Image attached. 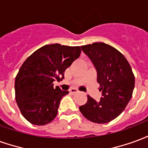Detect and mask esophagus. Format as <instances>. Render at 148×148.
Wrapping results in <instances>:
<instances>
[{"mask_svg": "<svg viewBox=\"0 0 148 148\" xmlns=\"http://www.w3.org/2000/svg\"><path fill=\"white\" fill-rule=\"evenodd\" d=\"M79 91L77 90V89H74V88H72V89H71L70 90V93H71V94H75V93H78Z\"/></svg>", "mask_w": 148, "mask_h": 148, "instance_id": "1", "label": "esophagus"}]
</instances>
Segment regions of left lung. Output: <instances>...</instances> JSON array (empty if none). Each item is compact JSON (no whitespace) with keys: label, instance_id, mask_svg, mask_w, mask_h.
I'll list each match as a JSON object with an SVG mask.
<instances>
[{"label":"left lung","instance_id":"left-lung-1","mask_svg":"<svg viewBox=\"0 0 148 148\" xmlns=\"http://www.w3.org/2000/svg\"><path fill=\"white\" fill-rule=\"evenodd\" d=\"M82 50L96 69L102 97L97 101L88 95L87 102L79 109L87 120L106 124L117 117L130 101L135 77L127 59L112 46L94 42L82 46Z\"/></svg>","mask_w":148,"mask_h":148}]
</instances>
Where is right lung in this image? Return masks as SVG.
<instances>
[{"label":"right lung","mask_w":148,"mask_h":148,"mask_svg":"<svg viewBox=\"0 0 148 148\" xmlns=\"http://www.w3.org/2000/svg\"><path fill=\"white\" fill-rule=\"evenodd\" d=\"M80 47L58 43L45 45L25 60L15 80L16 101L24 117L35 125L51 122L58 113L62 97L69 91L53 82L64 77V72L80 56Z\"/></svg>","instance_id":"obj_1"}]
</instances>
